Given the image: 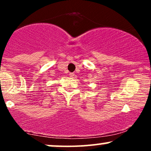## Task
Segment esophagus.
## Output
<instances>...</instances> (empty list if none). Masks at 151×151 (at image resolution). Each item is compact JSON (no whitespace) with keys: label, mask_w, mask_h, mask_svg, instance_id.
Segmentation results:
<instances>
[{"label":"esophagus","mask_w":151,"mask_h":151,"mask_svg":"<svg viewBox=\"0 0 151 151\" xmlns=\"http://www.w3.org/2000/svg\"><path fill=\"white\" fill-rule=\"evenodd\" d=\"M70 76L71 77H74V73H70Z\"/></svg>","instance_id":"esophagus-1"}]
</instances>
